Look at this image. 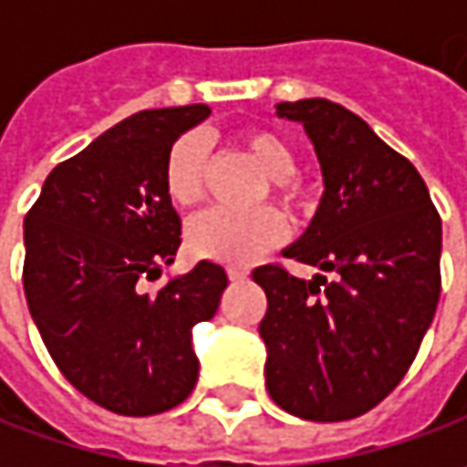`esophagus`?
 Here are the masks:
<instances>
[{
	"label": "esophagus",
	"mask_w": 467,
	"mask_h": 467,
	"mask_svg": "<svg viewBox=\"0 0 467 467\" xmlns=\"http://www.w3.org/2000/svg\"><path fill=\"white\" fill-rule=\"evenodd\" d=\"M246 275H249V270H246V267H228V278L234 280V283L246 280Z\"/></svg>",
	"instance_id": "esophagus-1"
}]
</instances>
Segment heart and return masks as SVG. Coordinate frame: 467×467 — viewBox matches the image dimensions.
I'll list each match as a JSON object with an SVG mask.
<instances>
[{"label":"heart","instance_id":"b5f03b06","mask_svg":"<svg viewBox=\"0 0 467 467\" xmlns=\"http://www.w3.org/2000/svg\"><path fill=\"white\" fill-rule=\"evenodd\" d=\"M234 142L267 176V197L288 215L301 218L312 210L309 189L296 179V150L285 137L265 127H249L234 135ZM207 148L197 135H182L166 153L163 189L179 207L197 205L205 197ZM265 200V197H260ZM283 221L275 210L257 207L252 213L207 210L187 228L192 254L202 260L242 267L254 262L283 239Z\"/></svg>","mask_w":467,"mask_h":467}]
</instances>
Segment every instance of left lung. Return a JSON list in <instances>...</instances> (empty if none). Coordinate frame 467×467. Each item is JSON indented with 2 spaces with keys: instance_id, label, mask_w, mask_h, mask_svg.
Returning <instances> with one entry per match:
<instances>
[{
  "instance_id": "left-lung-1",
  "label": "left lung",
  "mask_w": 467,
  "mask_h": 467,
  "mask_svg": "<svg viewBox=\"0 0 467 467\" xmlns=\"http://www.w3.org/2000/svg\"><path fill=\"white\" fill-rule=\"evenodd\" d=\"M278 117L304 124L325 176L309 231L283 254L332 280L280 262L252 273L267 296V392L298 419L348 421L382 403L421 348L440 304L441 218L416 166L353 111L306 99Z\"/></svg>"
}]
</instances>
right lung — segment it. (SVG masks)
I'll use <instances>...</instances> for the list:
<instances>
[{"instance_id":"right-lung-1","label":"right lung","mask_w":467,"mask_h":467,"mask_svg":"<svg viewBox=\"0 0 467 467\" xmlns=\"http://www.w3.org/2000/svg\"><path fill=\"white\" fill-rule=\"evenodd\" d=\"M210 109H153L119 121L46 176L26 215L23 288L64 379L119 416L187 400L200 361L192 327L218 312L228 278L215 262L148 291L182 244L163 189L173 140Z\"/></svg>"}]
</instances>
